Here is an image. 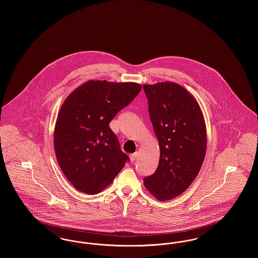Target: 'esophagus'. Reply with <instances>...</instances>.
<instances>
[{"label":"esophagus","instance_id":"esophagus-1","mask_svg":"<svg viewBox=\"0 0 258 258\" xmlns=\"http://www.w3.org/2000/svg\"><path fill=\"white\" fill-rule=\"evenodd\" d=\"M137 156H138V154H137V153H134V154H131V155H130V159H131V161H132V162H134V161H135V160H136Z\"/></svg>","mask_w":258,"mask_h":258}]
</instances>
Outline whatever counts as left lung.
I'll list each match as a JSON object with an SVG mask.
<instances>
[{"instance_id":"obj_1","label":"left lung","mask_w":258,"mask_h":258,"mask_svg":"<svg viewBox=\"0 0 258 258\" xmlns=\"http://www.w3.org/2000/svg\"><path fill=\"white\" fill-rule=\"evenodd\" d=\"M143 88L160 152L158 168L144 178V184L158 200H170L182 195L200 171L206 123L197 99L184 87L165 81Z\"/></svg>"}]
</instances>
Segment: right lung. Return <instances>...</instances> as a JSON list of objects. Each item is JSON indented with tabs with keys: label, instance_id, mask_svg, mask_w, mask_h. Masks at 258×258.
Segmentation results:
<instances>
[{
	"label": "right lung",
	"instance_id": "right-lung-1",
	"mask_svg": "<svg viewBox=\"0 0 258 258\" xmlns=\"http://www.w3.org/2000/svg\"><path fill=\"white\" fill-rule=\"evenodd\" d=\"M142 86L135 82L89 80L64 99L54 130L58 164L74 187L97 195L113 182L128 160L109 126Z\"/></svg>",
	"mask_w": 258,
	"mask_h": 258
}]
</instances>
